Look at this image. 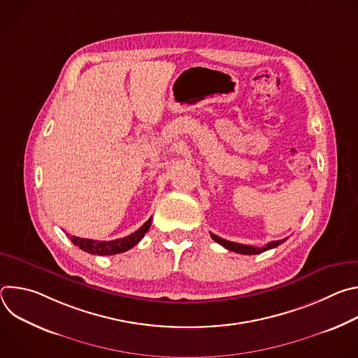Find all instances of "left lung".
Listing matches in <instances>:
<instances>
[{
    "mask_svg": "<svg viewBox=\"0 0 358 358\" xmlns=\"http://www.w3.org/2000/svg\"><path fill=\"white\" fill-rule=\"evenodd\" d=\"M211 238L215 242H218L220 245H222L224 248H227L228 250H232V252H236V253H242V255H258V253H262L265 250L273 249V248L279 246L280 243H283L286 241V238H285V239H280V241H272V242H269L268 245H265L262 248H255V246H250V245H243V243H236V242H231V241L222 239V238L217 236L215 234H211Z\"/></svg>",
    "mask_w": 358,
    "mask_h": 358,
    "instance_id": "1",
    "label": "left lung"
}]
</instances>
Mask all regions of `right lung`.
Here are the masks:
<instances>
[{"mask_svg": "<svg viewBox=\"0 0 358 358\" xmlns=\"http://www.w3.org/2000/svg\"><path fill=\"white\" fill-rule=\"evenodd\" d=\"M150 227H151V218L147 220L141 225V228H138L136 232L115 241H93V239H86L79 236H71L69 234L68 236L73 242V245H76L79 249L92 255H99V257H105V255H116V253L126 252L133 246H136L143 239V236L150 229Z\"/></svg>", "mask_w": 358, "mask_h": 358, "instance_id": "1", "label": "right lung"}]
</instances>
